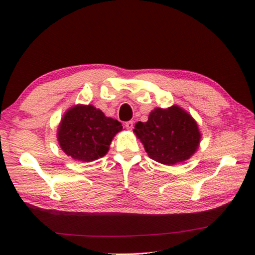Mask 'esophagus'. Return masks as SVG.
I'll return each instance as SVG.
<instances>
[{
  "instance_id": "34e87169",
  "label": "esophagus",
  "mask_w": 255,
  "mask_h": 255,
  "mask_svg": "<svg viewBox=\"0 0 255 255\" xmlns=\"http://www.w3.org/2000/svg\"><path fill=\"white\" fill-rule=\"evenodd\" d=\"M126 128H127L128 129H132V128H133V121H128V122L126 123Z\"/></svg>"
}]
</instances>
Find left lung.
<instances>
[{"label": "left lung", "mask_w": 255, "mask_h": 255, "mask_svg": "<svg viewBox=\"0 0 255 255\" xmlns=\"http://www.w3.org/2000/svg\"><path fill=\"white\" fill-rule=\"evenodd\" d=\"M133 131L149 158L165 165L189 159L201 138L197 122L176 105L167 109L152 110L148 121L137 122Z\"/></svg>", "instance_id": "obj_1"}]
</instances>
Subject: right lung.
I'll return each mask as SVG.
<instances>
[{
    "label": "right lung",
    "instance_id": "obj_1",
    "mask_svg": "<svg viewBox=\"0 0 255 255\" xmlns=\"http://www.w3.org/2000/svg\"><path fill=\"white\" fill-rule=\"evenodd\" d=\"M122 124L92 105H77L64 115L57 138L63 151L74 160L91 162L104 157Z\"/></svg>",
    "mask_w": 255,
    "mask_h": 255
}]
</instances>
